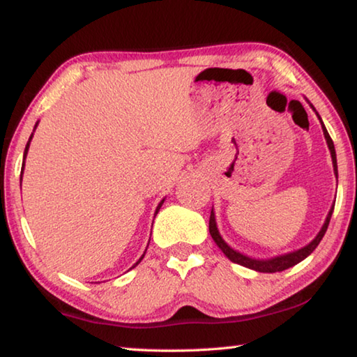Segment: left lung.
Segmentation results:
<instances>
[{
    "label": "left lung",
    "mask_w": 357,
    "mask_h": 357,
    "mask_svg": "<svg viewBox=\"0 0 357 357\" xmlns=\"http://www.w3.org/2000/svg\"><path fill=\"white\" fill-rule=\"evenodd\" d=\"M321 119V118H319ZM323 124V121H321ZM323 132H324V137H326V142H328V146L331 151V155H332V164H334V172H335V176H337V157H335V148H334V142H332L331 135L328 134V130H326L324 124H323ZM332 211H334V206L331 208L328 217H326V222L321 228V231L318 233V236L312 241L309 245L302 247V249L291 252V253H287V255H282V257H277V258H271V259H253L250 257H245L243 253H239L236 250H233L231 247H229L225 241L222 239V236L219 234V229H217L215 225V215L213 211H211V217H209V233L211 236H213L214 243L219 245V249L225 253L228 257V259H231L233 263H238L241 266H245V268L253 269V271H258V273H280V271H285L288 268H291V266L301 263L302 259L307 258L310 255V253L317 249L319 241L323 239L326 229H328L329 225V220H331V215H332Z\"/></svg>",
    "instance_id": "left-lung-1"
}]
</instances>
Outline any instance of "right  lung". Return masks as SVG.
Wrapping results in <instances>:
<instances>
[{"label": "right lung", "instance_id": "1", "mask_svg": "<svg viewBox=\"0 0 357 357\" xmlns=\"http://www.w3.org/2000/svg\"><path fill=\"white\" fill-rule=\"evenodd\" d=\"M31 137H33V135H31ZM31 137H29V140H31ZM28 148H29V142L26 143V148H25V154H23V159H25V157H26V153H28ZM23 165H25V164H23ZM22 173H23V167H22ZM162 203H164V200H162V202L159 203V206H157V209H155V214H157V213H159V209H160V206H162ZM143 257H144V255H143ZM143 257H142L140 259H138V261H137V264L142 261V259H143ZM137 264H134V266H132V268H135V266H137Z\"/></svg>", "mask_w": 357, "mask_h": 357}]
</instances>
